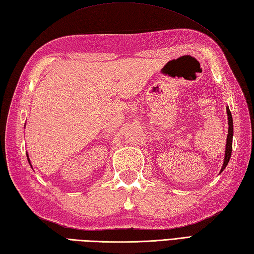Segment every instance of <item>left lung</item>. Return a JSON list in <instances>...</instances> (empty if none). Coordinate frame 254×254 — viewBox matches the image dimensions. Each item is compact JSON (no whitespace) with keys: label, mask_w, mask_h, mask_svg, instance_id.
<instances>
[{"label":"left lung","mask_w":254,"mask_h":254,"mask_svg":"<svg viewBox=\"0 0 254 254\" xmlns=\"http://www.w3.org/2000/svg\"><path fill=\"white\" fill-rule=\"evenodd\" d=\"M226 114H227V120H228V134H227V139H226V147H225V156H224V162H223V167L220 171V173H222L224 169L226 168V166L229 162V159H231L232 156V149H233V136H234V127H233V117L232 113L229 110L228 106H226Z\"/></svg>","instance_id":"obj_1"}]
</instances>
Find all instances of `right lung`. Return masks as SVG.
Returning a JSON list of instances; mask_svg holds the SVG:
<instances>
[{"label": "right lung", "mask_w": 254, "mask_h": 254, "mask_svg": "<svg viewBox=\"0 0 254 254\" xmlns=\"http://www.w3.org/2000/svg\"><path fill=\"white\" fill-rule=\"evenodd\" d=\"M27 158H28V162L30 163V166H31V162H30V159H29V156H28V154H27ZM31 168H32V166H31Z\"/></svg>", "instance_id": "right-lung-1"}]
</instances>
